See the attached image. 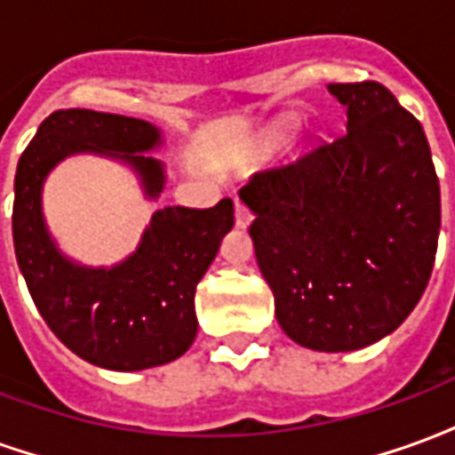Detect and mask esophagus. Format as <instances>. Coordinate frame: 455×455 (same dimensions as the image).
<instances>
[{"mask_svg": "<svg viewBox=\"0 0 455 455\" xmlns=\"http://www.w3.org/2000/svg\"><path fill=\"white\" fill-rule=\"evenodd\" d=\"M234 217H236V227L246 228L248 224H251V219H253V212H251L241 199H236V214H234Z\"/></svg>", "mask_w": 455, "mask_h": 455, "instance_id": "1", "label": "esophagus"}]
</instances>
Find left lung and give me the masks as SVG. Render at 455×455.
Returning a JSON list of instances; mask_svg holds the SVG:
<instances>
[{
	"label": "left lung",
	"mask_w": 455,
	"mask_h": 455,
	"mask_svg": "<svg viewBox=\"0 0 455 455\" xmlns=\"http://www.w3.org/2000/svg\"><path fill=\"white\" fill-rule=\"evenodd\" d=\"M346 131L241 189L248 234L283 331L355 351L392 334L427 290L441 228L439 178L421 124L380 83H336Z\"/></svg>",
	"instance_id": "1"
}]
</instances>
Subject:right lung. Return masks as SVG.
<instances>
[{"instance_id":"add662e5","label":"right lung","mask_w":455,"mask_h":455,"mask_svg":"<svg viewBox=\"0 0 455 455\" xmlns=\"http://www.w3.org/2000/svg\"><path fill=\"white\" fill-rule=\"evenodd\" d=\"M160 131L143 119L92 109H58L38 126L14 180V251L38 312L60 341L109 371H146L180 358L197 336L195 292L234 227V202L158 209L139 251L112 270L70 263L58 253L41 214V188L70 153H107L131 163L148 197L165 175L156 158Z\"/></svg>"}]
</instances>
